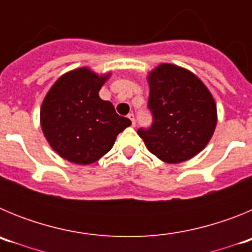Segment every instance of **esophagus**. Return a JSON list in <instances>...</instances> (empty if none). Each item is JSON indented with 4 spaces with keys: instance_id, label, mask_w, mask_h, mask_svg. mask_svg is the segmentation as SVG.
Here are the masks:
<instances>
[{
    "instance_id": "esophagus-1",
    "label": "esophagus",
    "mask_w": 252,
    "mask_h": 252,
    "mask_svg": "<svg viewBox=\"0 0 252 252\" xmlns=\"http://www.w3.org/2000/svg\"><path fill=\"white\" fill-rule=\"evenodd\" d=\"M127 117H128V119H130L131 125H132V126H135V125H136V121H135V115H133V113H130V115H128Z\"/></svg>"
}]
</instances>
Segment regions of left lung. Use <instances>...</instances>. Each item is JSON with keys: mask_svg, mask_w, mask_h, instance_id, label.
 <instances>
[{"mask_svg": "<svg viewBox=\"0 0 252 252\" xmlns=\"http://www.w3.org/2000/svg\"><path fill=\"white\" fill-rule=\"evenodd\" d=\"M148 108L153 122L140 127L149 151L165 162H180L203 150L217 124L213 97L194 74L161 64L149 75Z\"/></svg>", "mask_w": 252, "mask_h": 252, "instance_id": "1", "label": "left lung"}]
</instances>
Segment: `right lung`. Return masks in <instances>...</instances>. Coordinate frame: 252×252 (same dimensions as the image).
<instances>
[{
  "instance_id": "1",
  "label": "right lung",
  "mask_w": 252,
  "mask_h": 252,
  "mask_svg": "<svg viewBox=\"0 0 252 252\" xmlns=\"http://www.w3.org/2000/svg\"><path fill=\"white\" fill-rule=\"evenodd\" d=\"M106 77L79 68L60 77L40 111L41 128L60 157L75 164H92L108 153L131 121L99 98Z\"/></svg>"
}]
</instances>
